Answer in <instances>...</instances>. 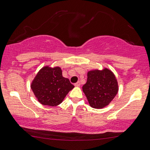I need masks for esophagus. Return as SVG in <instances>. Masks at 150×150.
I'll list each match as a JSON object with an SVG mask.
<instances>
[{"mask_svg":"<svg viewBox=\"0 0 150 150\" xmlns=\"http://www.w3.org/2000/svg\"><path fill=\"white\" fill-rule=\"evenodd\" d=\"M75 86H80V82H76L75 84Z\"/></svg>","mask_w":150,"mask_h":150,"instance_id":"34e87169","label":"esophagus"}]
</instances>
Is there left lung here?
Listing matches in <instances>:
<instances>
[{
  "label": "left lung",
  "instance_id": "8db88e82",
  "mask_svg": "<svg viewBox=\"0 0 150 150\" xmlns=\"http://www.w3.org/2000/svg\"><path fill=\"white\" fill-rule=\"evenodd\" d=\"M89 105L93 108L108 105L118 92L116 77L110 70H91L87 73V81L82 86Z\"/></svg>",
  "mask_w": 150,
  "mask_h": 150
}]
</instances>
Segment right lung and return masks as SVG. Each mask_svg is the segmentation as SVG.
Instances as JSON below:
<instances>
[{"instance_id":"1","label":"right lung","mask_w":150,"mask_h":150,"mask_svg":"<svg viewBox=\"0 0 150 150\" xmlns=\"http://www.w3.org/2000/svg\"><path fill=\"white\" fill-rule=\"evenodd\" d=\"M74 85L62 75L59 67L42 68L31 84L34 94L41 104L56 106L61 103Z\"/></svg>"}]
</instances>
